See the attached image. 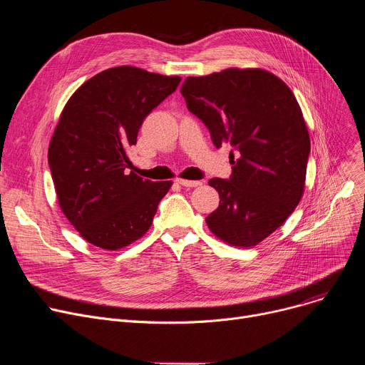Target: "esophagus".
Segmentation results:
<instances>
[{"mask_svg":"<svg viewBox=\"0 0 365 365\" xmlns=\"http://www.w3.org/2000/svg\"><path fill=\"white\" fill-rule=\"evenodd\" d=\"M178 183H179V185H182V186H185V187H197V186H200L202 182H200V180H185V179H178Z\"/></svg>","mask_w":365,"mask_h":365,"instance_id":"esophagus-1","label":"esophagus"}]
</instances>
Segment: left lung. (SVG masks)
<instances>
[{"instance_id":"1","label":"left lung","mask_w":365,"mask_h":365,"mask_svg":"<svg viewBox=\"0 0 365 365\" xmlns=\"http://www.w3.org/2000/svg\"><path fill=\"white\" fill-rule=\"evenodd\" d=\"M180 93L215 146H232V175L208 180L220 197L205 217L210 231L231 245L253 247L303 195L311 140L294 94L271 72L235 68L189 76Z\"/></svg>"}]
</instances>
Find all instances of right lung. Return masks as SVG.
Wrapping results in <instances>:
<instances>
[{"instance_id": "obj_1", "label": "right lung", "mask_w": 365, "mask_h": 365, "mask_svg": "<svg viewBox=\"0 0 365 365\" xmlns=\"http://www.w3.org/2000/svg\"><path fill=\"white\" fill-rule=\"evenodd\" d=\"M182 81L134 66L106 69L65 105L48 146L62 212L90 244L118 250L150 227L171 182L134 175L127 148L143 120Z\"/></svg>"}]
</instances>
